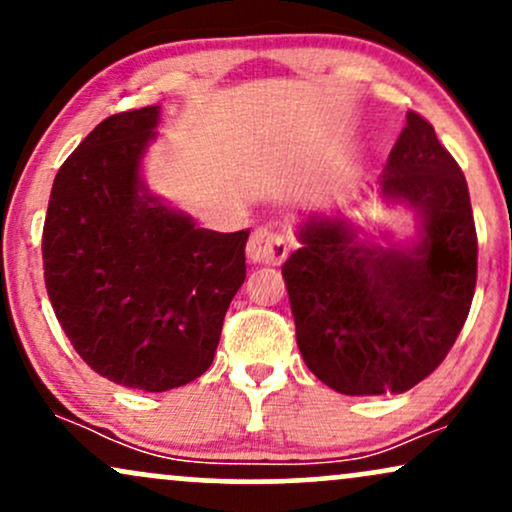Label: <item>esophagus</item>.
I'll use <instances>...</instances> for the list:
<instances>
[{
  "mask_svg": "<svg viewBox=\"0 0 512 512\" xmlns=\"http://www.w3.org/2000/svg\"><path fill=\"white\" fill-rule=\"evenodd\" d=\"M289 255V240L274 228H257L248 240V257L255 264H281Z\"/></svg>",
  "mask_w": 512,
  "mask_h": 512,
  "instance_id": "1",
  "label": "esophagus"
}]
</instances>
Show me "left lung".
I'll return each mask as SVG.
<instances>
[{
	"label": "left lung",
	"instance_id": "left-lung-1",
	"mask_svg": "<svg viewBox=\"0 0 512 512\" xmlns=\"http://www.w3.org/2000/svg\"><path fill=\"white\" fill-rule=\"evenodd\" d=\"M380 195L419 214V243L392 250L358 238L346 219L308 216L281 267L305 366L342 395H399L428 378L477 286L467 180L419 113H407Z\"/></svg>",
	"mask_w": 512,
	"mask_h": 512
}]
</instances>
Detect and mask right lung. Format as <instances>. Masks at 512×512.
Segmentation results:
<instances>
[{
	"mask_svg": "<svg viewBox=\"0 0 512 512\" xmlns=\"http://www.w3.org/2000/svg\"><path fill=\"white\" fill-rule=\"evenodd\" d=\"M158 117L161 105L105 117L62 163L43 226L45 286L76 354L144 392L211 366L250 236L197 228L149 195L139 166Z\"/></svg>",
	"mask_w": 512,
	"mask_h": 512,
	"instance_id": "obj_1",
	"label": "right lung"
}]
</instances>
